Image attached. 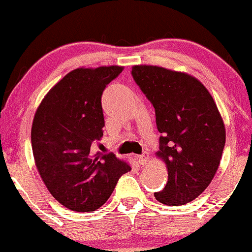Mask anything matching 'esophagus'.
Returning a JSON list of instances; mask_svg holds the SVG:
<instances>
[{"label": "esophagus", "mask_w": 252, "mask_h": 252, "mask_svg": "<svg viewBox=\"0 0 252 252\" xmlns=\"http://www.w3.org/2000/svg\"><path fill=\"white\" fill-rule=\"evenodd\" d=\"M136 158H138V162L140 164H147L149 163L150 157H149V154H144V155H140V156H138Z\"/></svg>", "instance_id": "1"}]
</instances>
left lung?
<instances>
[{
  "label": "left lung",
  "mask_w": 252,
  "mask_h": 252,
  "mask_svg": "<svg viewBox=\"0 0 252 252\" xmlns=\"http://www.w3.org/2000/svg\"><path fill=\"white\" fill-rule=\"evenodd\" d=\"M131 74L154 105L162 133L156 156L166 164L168 182L155 197L168 206L189 204L220 167L225 144L222 116L204 84L188 73L139 64Z\"/></svg>",
  "instance_id": "obj_1"
}]
</instances>
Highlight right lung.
<instances>
[{"mask_svg":"<svg viewBox=\"0 0 252 252\" xmlns=\"http://www.w3.org/2000/svg\"><path fill=\"white\" fill-rule=\"evenodd\" d=\"M124 67L77 68L45 95L35 112L32 147L35 166L53 197L75 212H91L111 196L130 166L116 155L95 152L105 126L101 96Z\"/></svg>","mask_w":252,"mask_h":252,"instance_id":"add662e5","label":"right lung"}]
</instances>
